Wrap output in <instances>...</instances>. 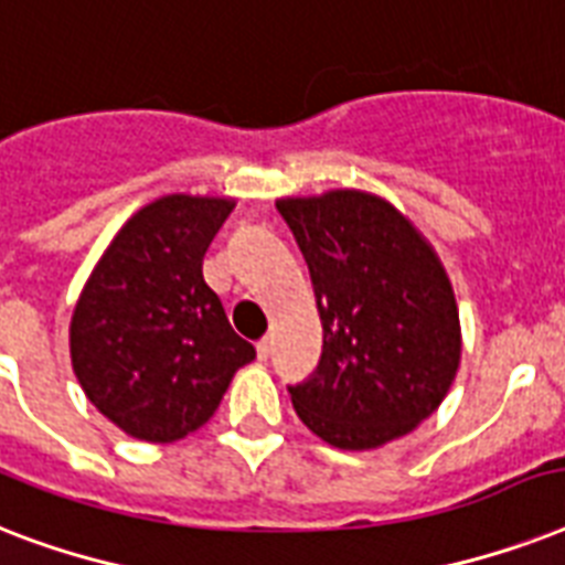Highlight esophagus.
<instances>
[{
  "instance_id": "obj_1",
  "label": "esophagus",
  "mask_w": 565,
  "mask_h": 565,
  "mask_svg": "<svg viewBox=\"0 0 565 565\" xmlns=\"http://www.w3.org/2000/svg\"><path fill=\"white\" fill-rule=\"evenodd\" d=\"M269 354H273V337H264V340L257 343V358H260V361H266Z\"/></svg>"
}]
</instances>
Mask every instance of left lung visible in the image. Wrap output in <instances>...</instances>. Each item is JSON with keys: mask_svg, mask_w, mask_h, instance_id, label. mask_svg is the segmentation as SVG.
Instances as JSON below:
<instances>
[{"mask_svg": "<svg viewBox=\"0 0 565 565\" xmlns=\"http://www.w3.org/2000/svg\"><path fill=\"white\" fill-rule=\"evenodd\" d=\"M322 319V358L290 390L299 419L345 451L411 434L460 363L448 275L411 220L361 190L278 199Z\"/></svg>", "mask_w": 565, "mask_h": 565, "instance_id": "8db88e82", "label": "left lung"}]
</instances>
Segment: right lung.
Returning <instances> with one entry per match:
<instances>
[{"label": "right lung", "mask_w": 565, "mask_h": 565, "mask_svg": "<svg viewBox=\"0 0 565 565\" xmlns=\"http://www.w3.org/2000/svg\"><path fill=\"white\" fill-rule=\"evenodd\" d=\"M234 202L163 195L119 228L84 284L70 358L84 395L128 437L175 443L202 428L255 361L204 284V252Z\"/></svg>", "instance_id": "right-lung-1"}]
</instances>
